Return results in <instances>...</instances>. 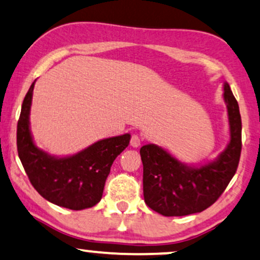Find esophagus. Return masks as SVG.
<instances>
[{"mask_svg": "<svg viewBox=\"0 0 260 260\" xmlns=\"http://www.w3.org/2000/svg\"><path fill=\"white\" fill-rule=\"evenodd\" d=\"M129 143L132 147H139L140 146V137L137 136V134H133V136L131 137Z\"/></svg>", "mask_w": 260, "mask_h": 260, "instance_id": "obj_1", "label": "esophagus"}]
</instances>
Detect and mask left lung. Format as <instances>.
<instances>
[{"label":"left lung","instance_id":"8db88e82","mask_svg":"<svg viewBox=\"0 0 260 260\" xmlns=\"http://www.w3.org/2000/svg\"><path fill=\"white\" fill-rule=\"evenodd\" d=\"M231 141L214 162L188 168L157 145L140 148L145 203L164 216L200 213L215 203L237 172L241 153V116L238 101L224 83Z\"/></svg>","mask_w":260,"mask_h":260}]
</instances>
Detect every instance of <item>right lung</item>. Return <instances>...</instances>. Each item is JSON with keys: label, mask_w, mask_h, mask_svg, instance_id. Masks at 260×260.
<instances>
[{"label": "right lung", "mask_w": 260, "mask_h": 260, "mask_svg": "<svg viewBox=\"0 0 260 260\" xmlns=\"http://www.w3.org/2000/svg\"><path fill=\"white\" fill-rule=\"evenodd\" d=\"M34 82L23 99L17 121L16 145L30 184L54 205L72 210L90 208L101 201L106 179L115 158L129 144L131 136L100 140L68 158H54L33 144L29 132V109Z\"/></svg>", "instance_id": "add662e5"}]
</instances>
